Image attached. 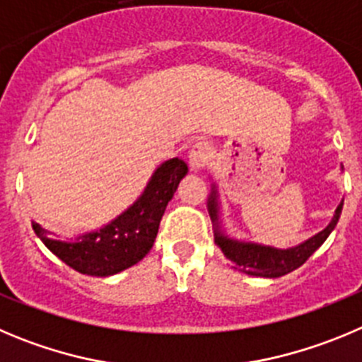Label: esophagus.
I'll use <instances>...</instances> for the list:
<instances>
[{
    "instance_id": "obj_1",
    "label": "esophagus",
    "mask_w": 362,
    "mask_h": 362,
    "mask_svg": "<svg viewBox=\"0 0 362 362\" xmlns=\"http://www.w3.org/2000/svg\"><path fill=\"white\" fill-rule=\"evenodd\" d=\"M211 158V148L206 141H197V144L192 145L190 154H188V161H190V167L194 170H201L208 165Z\"/></svg>"
}]
</instances>
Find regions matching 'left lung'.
<instances>
[{"mask_svg":"<svg viewBox=\"0 0 362 362\" xmlns=\"http://www.w3.org/2000/svg\"><path fill=\"white\" fill-rule=\"evenodd\" d=\"M208 206H210L211 218L217 224V195H215V190L211 194ZM341 210H343V203L337 206L332 222L323 231L314 235L309 240H305L300 246L291 247V250H276V247L260 246V244H251V242L233 240V238H228L226 235L218 231V224L217 231H215V242H217V246L221 247L222 253H224V257L233 264L235 269L251 274V276H284V274L291 273V271L298 269L300 265H303L305 262L309 260L310 255L327 240V237L332 233L337 221H339Z\"/></svg>","mask_w":362,"mask_h":362,"instance_id":"1","label":"left lung"}]
</instances>
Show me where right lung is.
<instances>
[{
  "instance_id": "obj_1",
  "label": "right lung",
  "mask_w": 362,
  "mask_h": 362,
  "mask_svg": "<svg viewBox=\"0 0 362 362\" xmlns=\"http://www.w3.org/2000/svg\"><path fill=\"white\" fill-rule=\"evenodd\" d=\"M187 172L183 159L165 161L129 210L102 230L81 235L77 240H53L39 224L34 222L32 228L45 246L71 269L89 276H111L138 264L151 251L165 208Z\"/></svg>"
}]
</instances>
